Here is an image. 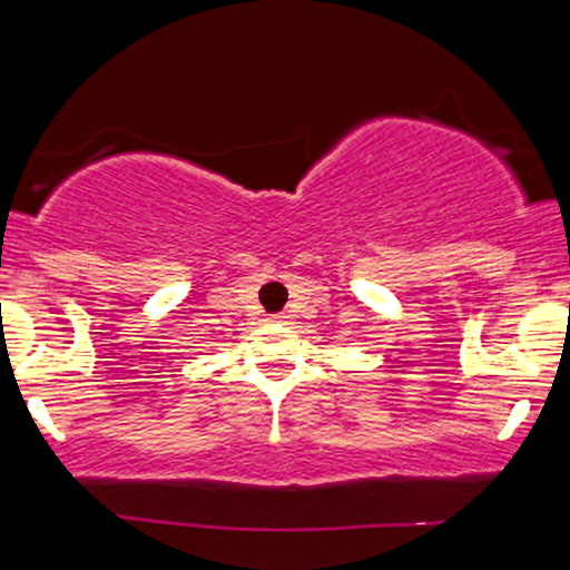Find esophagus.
<instances>
[{
	"label": "esophagus",
	"mask_w": 570,
	"mask_h": 570,
	"mask_svg": "<svg viewBox=\"0 0 570 570\" xmlns=\"http://www.w3.org/2000/svg\"><path fill=\"white\" fill-rule=\"evenodd\" d=\"M273 322H276V324H284V322H286V316H284V313H276V316H273Z\"/></svg>",
	"instance_id": "obj_1"
}]
</instances>
